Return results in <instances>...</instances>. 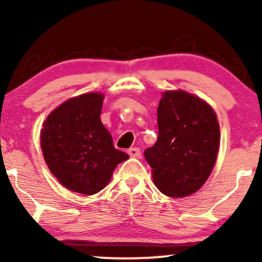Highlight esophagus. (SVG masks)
Returning <instances> with one entry per match:
<instances>
[{"instance_id":"esophagus-1","label":"esophagus","mask_w":262,"mask_h":262,"mask_svg":"<svg viewBox=\"0 0 262 262\" xmlns=\"http://www.w3.org/2000/svg\"><path fill=\"white\" fill-rule=\"evenodd\" d=\"M128 154L130 158H139L140 150H139V148H130L128 150Z\"/></svg>"}]
</instances>
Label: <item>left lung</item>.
Returning a JSON list of instances; mask_svg holds the SVG:
<instances>
[{"label":"left lung","mask_w":262,"mask_h":262,"mask_svg":"<svg viewBox=\"0 0 262 262\" xmlns=\"http://www.w3.org/2000/svg\"><path fill=\"white\" fill-rule=\"evenodd\" d=\"M158 140L144 151L161 193L187 197L204 185L217 160L221 130L209 103L183 90L161 93Z\"/></svg>","instance_id":"1"}]
</instances>
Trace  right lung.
Masks as SVG:
<instances>
[{"mask_svg": "<svg viewBox=\"0 0 262 262\" xmlns=\"http://www.w3.org/2000/svg\"><path fill=\"white\" fill-rule=\"evenodd\" d=\"M104 95L87 92L69 98L49 113L40 129V148L50 172L65 188L91 194L103 189L129 156L113 146L101 122Z\"/></svg>", "mask_w": 262, "mask_h": 262, "instance_id": "obj_1", "label": "right lung"}]
</instances>
